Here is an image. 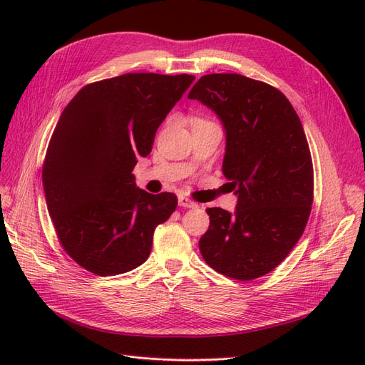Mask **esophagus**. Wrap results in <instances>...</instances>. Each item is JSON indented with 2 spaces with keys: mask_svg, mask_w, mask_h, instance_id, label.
I'll return each instance as SVG.
<instances>
[{
  "mask_svg": "<svg viewBox=\"0 0 365 365\" xmlns=\"http://www.w3.org/2000/svg\"><path fill=\"white\" fill-rule=\"evenodd\" d=\"M178 204H180L181 207H185V208H196V207H197V204H196L195 201H192L190 197H187V196H184V195H181V196L178 197Z\"/></svg>",
  "mask_w": 365,
  "mask_h": 365,
  "instance_id": "1",
  "label": "esophagus"
}]
</instances>
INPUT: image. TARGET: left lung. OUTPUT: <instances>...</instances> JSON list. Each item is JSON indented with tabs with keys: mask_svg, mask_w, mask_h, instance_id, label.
<instances>
[{
	"mask_svg": "<svg viewBox=\"0 0 365 365\" xmlns=\"http://www.w3.org/2000/svg\"><path fill=\"white\" fill-rule=\"evenodd\" d=\"M189 98L222 121V172L237 195L235 215L207 208L202 257L227 277H262L286 259L311 215L314 168L302 121L277 88L236 73L202 76Z\"/></svg>",
	"mask_w": 365,
	"mask_h": 365,
	"instance_id": "1",
	"label": "left lung"
}]
</instances>
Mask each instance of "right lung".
<instances>
[{
	"label": "right lung",
	"mask_w": 365,
	"mask_h": 365,
	"mask_svg": "<svg viewBox=\"0 0 365 365\" xmlns=\"http://www.w3.org/2000/svg\"><path fill=\"white\" fill-rule=\"evenodd\" d=\"M195 76L129 73L83 86L65 106L42 168L59 244L101 277L146 262L153 231L175 212L173 193L150 195L132 175Z\"/></svg>",
	"instance_id": "right-lung-1"
}]
</instances>
